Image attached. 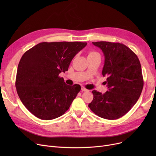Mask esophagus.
<instances>
[{"label":"esophagus","instance_id":"obj_1","mask_svg":"<svg viewBox=\"0 0 156 156\" xmlns=\"http://www.w3.org/2000/svg\"><path fill=\"white\" fill-rule=\"evenodd\" d=\"M81 90H82V91H84V92H87V91H88V90H87L85 87H81Z\"/></svg>","mask_w":156,"mask_h":156}]
</instances>
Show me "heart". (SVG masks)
Wrapping results in <instances>:
<instances>
[{
  "label": "heart",
  "instance_id": "obj_1",
  "mask_svg": "<svg viewBox=\"0 0 156 156\" xmlns=\"http://www.w3.org/2000/svg\"><path fill=\"white\" fill-rule=\"evenodd\" d=\"M95 54H99V53L95 52V51H90L88 53V55H95Z\"/></svg>",
  "mask_w": 156,
  "mask_h": 156
}]
</instances>
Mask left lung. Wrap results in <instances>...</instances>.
I'll return each instance as SVG.
<instances>
[{
    "mask_svg": "<svg viewBox=\"0 0 156 156\" xmlns=\"http://www.w3.org/2000/svg\"><path fill=\"white\" fill-rule=\"evenodd\" d=\"M92 44L102 51L105 62L102 75L107 76L109 91L93 90L88 107L101 118L114 120L123 116L136 104L142 93L144 80L137 55L125 45L109 42Z\"/></svg>",
    "mask_w": 156,
    "mask_h": 156,
    "instance_id": "8db88e82",
    "label": "left lung"
}]
</instances>
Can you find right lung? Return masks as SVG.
<instances>
[{
	"label": "right lung",
	"mask_w": 156,
	"mask_h": 156,
	"mask_svg": "<svg viewBox=\"0 0 156 156\" xmlns=\"http://www.w3.org/2000/svg\"><path fill=\"white\" fill-rule=\"evenodd\" d=\"M87 42H42L24 53L18 64L16 88L20 99L34 116L51 120L68 110L81 90L65 83L59 75L68 71L73 57Z\"/></svg>",
	"instance_id": "right-lung-1"
}]
</instances>
